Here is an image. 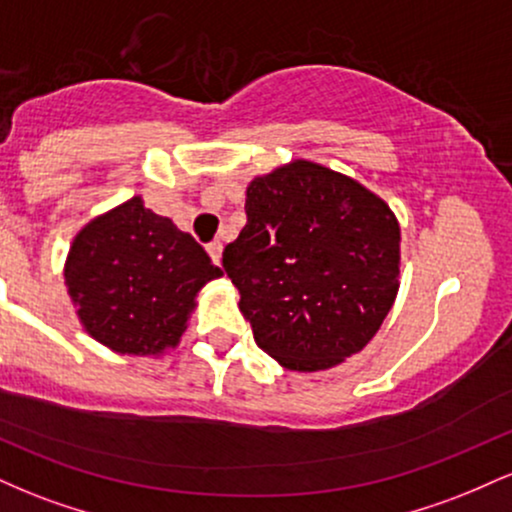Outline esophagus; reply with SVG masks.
<instances>
[{
	"mask_svg": "<svg viewBox=\"0 0 512 512\" xmlns=\"http://www.w3.org/2000/svg\"><path fill=\"white\" fill-rule=\"evenodd\" d=\"M207 252H209L211 262H214V264H221V252H223L221 240H211V243L207 245Z\"/></svg>",
	"mask_w": 512,
	"mask_h": 512,
	"instance_id": "obj_1",
	"label": "esophagus"
}]
</instances>
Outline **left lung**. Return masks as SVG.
I'll return each mask as SVG.
<instances>
[{
  "mask_svg": "<svg viewBox=\"0 0 512 512\" xmlns=\"http://www.w3.org/2000/svg\"><path fill=\"white\" fill-rule=\"evenodd\" d=\"M248 223L223 250L255 342L313 373L358 354L399 291V223L361 182L298 161L245 190Z\"/></svg>",
  "mask_w": 512,
  "mask_h": 512,
  "instance_id": "8db88e82",
  "label": "left lung"
}]
</instances>
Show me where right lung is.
<instances>
[{
	"label": "right lung",
	"instance_id": "right-lung-1",
	"mask_svg": "<svg viewBox=\"0 0 512 512\" xmlns=\"http://www.w3.org/2000/svg\"><path fill=\"white\" fill-rule=\"evenodd\" d=\"M223 272L190 233L132 197L88 221L64 264L84 330L115 354L161 356L180 344L202 286Z\"/></svg>",
	"mask_w": 512,
	"mask_h": 512
}]
</instances>
